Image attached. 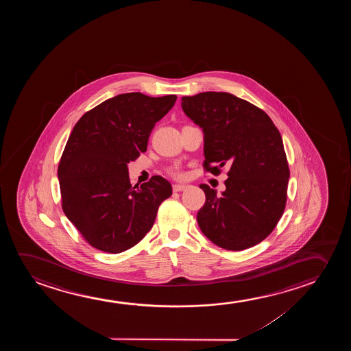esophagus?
Listing matches in <instances>:
<instances>
[{"mask_svg": "<svg viewBox=\"0 0 351 351\" xmlns=\"http://www.w3.org/2000/svg\"><path fill=\"white\" fill-rule=\"evenodd\" d=\"M186 188H187L186 184H173V192H182Z\"/></svg>", "mask_w": 351, "mask_h": 351, "instance_id": "34e87169", "label": "esophagus"}]
</instances>
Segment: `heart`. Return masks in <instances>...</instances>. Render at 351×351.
I'll list each match as a JSON object with an SVG mask.
<instances>
[{
  "instance_id": "b5f03b06",
  "label": "heart",
  "mask_w": 351,
  "mask_h": 351,
  "mask_svg": "<svg viewBox=\"0 0 351 351\" xmlns=\"http://www.w3.org/2000/svg\"><path fill=\"white\" fill-rule=\"evenodd\" d=\"M169 175H171L173 178H182V173H181V170H178V168H170L168 170Z\"/></svg>"
}]
</instances>
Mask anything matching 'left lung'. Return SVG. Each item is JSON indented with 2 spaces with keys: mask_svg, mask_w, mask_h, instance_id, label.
<instances>
[{
  "mask_svg": "<svg viewBox=\"0 0 351 351\" xmlns=\"http://www.w3.org/2000/svg\"><path fill=\"white\" fill-rule=\"evenodd\" d=\"M182 109L204 132L205 171L229 168L221 194L200 184L206 195L197 216L202 234L228 250L258 245L287 205L290 170L279 130L264 110L226 92L182 97Z\"/></svg>",
  "mask_w": 351,
  "mask_h": 351,
  "instance_id": "8db88e82",
  "label": "left lung"
}]
</instances>
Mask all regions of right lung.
<instances>
[{"instance_id":"add662e5","label":"right lung","mask_w":351,"mask_h":351,"mask_svg":"<svg viewBox=\"0 0 351 351\" xmlns=\"http://www.w3.org/2000/svg\"><path fill=\"white\" fill-rule=\"evenodd\" d=\"M176 98L122 93L74 125L58 163L62 210L97 250L117 254L139 243L171 195V184L158 175L133 187L127 164L146 151L156 122Z\"/></svg>"}]
</instances>
